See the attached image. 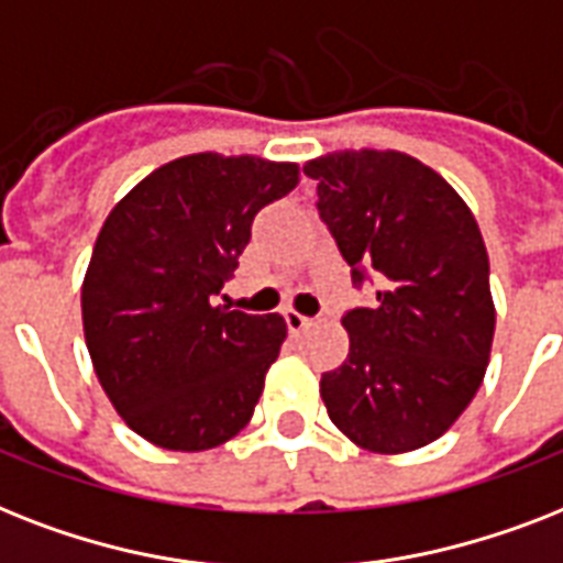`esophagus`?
<instances>
[{
	"mask_svg": "<svg viewBox=\"0 0 563 563\" xmlns=\"http://www.w3.org/2000/svg\"><path fill=\"white\" fill-rule=\"evenodd\" d=\"M285 322H287V331H290V334H299V331H305V328H308L313 319L305 317V313H299V310H285Z\"/></svg>",
	"mask_w": 563,
	"mask_h": 563,
	"instance_id": "esophagus-1",
	"label": "esophagus"
}]
</instances>
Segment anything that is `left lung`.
<instances>
[{
  "mask_svg": "<svg viewBox=\"0 0 563 563\" xmlns=\"http://www.w3.org/2000/svg\"><path fill=\"white\" fill-rule=\"evenodd\" d=\"M305 174L352 285L377 282L372 308L345 310L349 357L319 384L328 416L366 451L424 448L471 404L492 354L479 227L435 170L398 151H340Z\"/></svg>",
  "mask_w": 563,
  "mask_h": 563,
  "instance_id": "8db88e82",
  "label": "left lung"
}]
</instances>
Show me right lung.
Segmentation results:
<instances>
[{
    "instance_id": "add662e5",
    "label": "right lung",
    "mask_w": 563,
    "mask_h": 563,
    "mask_svg": "<svg viewBox=\"0 0 563 563\" xmlns=\"http://www.w3.org/2000/svg\"><path fill=\"white\" fill-rule=\"evenodd\" d=\"M296 186L290 162L195 154L156 168L103 220L84 334L103 393L147 442L209 451L253 418L287 325L214 302L255 214Z\"/></svg>"
}]
</instances>
